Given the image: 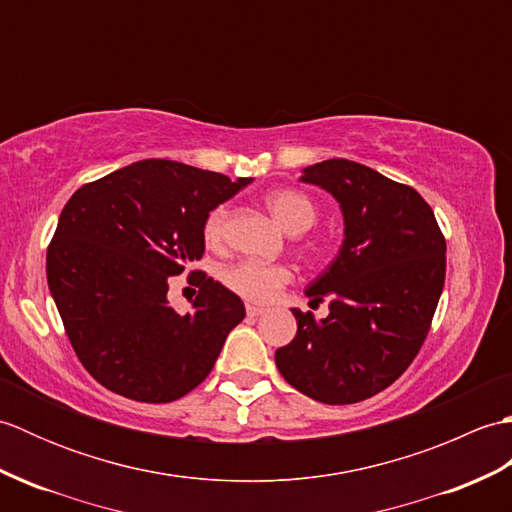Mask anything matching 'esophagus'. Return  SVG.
I'll use <instances>...</instances> for the list:
<instances>
[{"mask_svg":"<svg viewBox=\"0 0 512 512\" xmlns=\"http://www.w3.org/2000/svg\"><path fill=\"white\" fill-rule=\"evenodd\" d=\"M264 312H266V310L259 308V306H250V303L246 306V314H248V317H262Z\"/></svg>","mask_w":512,"mask_h":512,"instance_id":"esophagus-1","label":"esophagus"}]
</instances>
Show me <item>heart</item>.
<instances>
[{"mask_svg":"<svg viewBox=\"0 0 512 512\" xmlns=\"http://www.w3.org/2000/svg\"><path fill=\"white\" fill-rule=\"evenodd\" d=\"M266 206L268 211L275 215V220L290 233L308 231L314 220H317V209H314L308 195L292 189L270 191L266 195ZM224 228L226 209L224 206H217L204 222L206 246L220 248L224 244ZM290 279V268L253 262V259H244V262H237L222 270V284L231 292H235L237 297L253 303H268Z\"/></svg>","mask_w":512,"mask_h":512,"instance_id":"1","label":"heart"}]
</instances>
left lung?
Returning a JSON list of instances; mask_svg holds the SVG:
<instances>
[{"label": "left lung", "instance_id": "1", "mask_svg": "<svg viewBox=\"0 0 512 512\" xmlns=\"http://www.w3.org/2000/svg\"><path fill=\"white\" fill-rule=\"evenodd\" d=\"M339 202L343 244L306 288L330 314L292 308L297 334L275 352L279 374L325 405L372 398L405 372L427 339L447 273V242L422 195L345 158L301 171Z\"/></svg>", "mask_w": 512, "mask_h": 512}]
</instances>
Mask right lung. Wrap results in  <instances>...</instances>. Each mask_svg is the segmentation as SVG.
<instances>
[{
    "label": "right lung",
    "instance_id": "right-lung-1",
    "mask_svg": "<svg viewBox=\"0 0 512 512\" xmlns=\"http://www.w3.org/2000/svg\"><path fill=\"white\" fill-rule=\"evenodd\" d=\"M250 182L149 158L83 184L63 206L48 286L76 356L103 387L171 402L211 374L244 303L198 273L193 310L180 314L169 279L204 255L209 213Z\"/></svg>",
    "mask_w": 512,
    "mask_h": 512
}]
</instances>
